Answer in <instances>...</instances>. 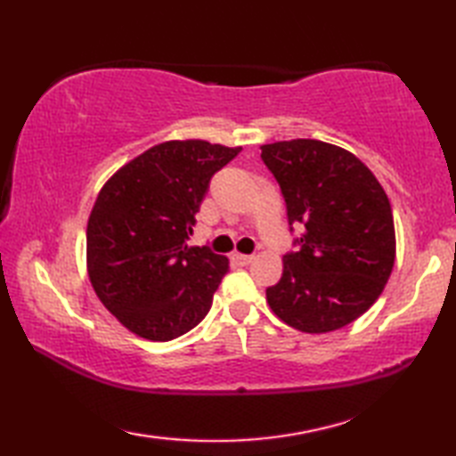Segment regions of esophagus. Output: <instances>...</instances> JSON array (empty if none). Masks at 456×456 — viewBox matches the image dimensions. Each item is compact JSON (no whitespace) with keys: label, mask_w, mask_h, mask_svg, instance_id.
Instances as JSON below:
<instances>
[{"label":"esophagus","mask_w":456,"mask_h":456,"mask_svg":"<svg viewBox=\"0 0 456 456\" xmlns=\"http://www.w3.org/2000/svg\"><path fill=\"white\" fill-rule=\"evenodd\" d=\"M233 263H237L239 266H247L253 263V255H233Z\"/></svg>","instance_id":"1"}]
</instances>
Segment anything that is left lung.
Segmentation results:
<instances>
[{"label": "left lung", "instance_id": "left-lung-1", "mask_svg": "<svg viewBox=\"0 0 456 456\" xmlns=\"http://www.w3.org/2000/svg\"><path fill=\"white\" fill-rule=\"evenodd\" d=\"M286 201L288 225H302L284 255L280 282L266 288L273 312L304 333L353 323L388 282L395 258L390 200L353 152L314 139L260 147Z\"/></svg>", "mask_w": 456, "mask_h": 456}]
</instances>
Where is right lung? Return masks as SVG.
<instances>
[{"label": "right lung", "instance_id": "obj_1", "mask_svg": "<svg viewBox=\"0 0 456 456\" xmlns=\"http://www.w3.org/2000/svg\"><path fill=\"white\" fill-rule=\"evenodd\" d=\"M243 151L168 141L105 182L88 219V274L102 304L149 341H172L208 315L229 260L188 247L213 174Z\"/></svg>", "mask_w": 456, "mask_h": 456}]
</instances>
